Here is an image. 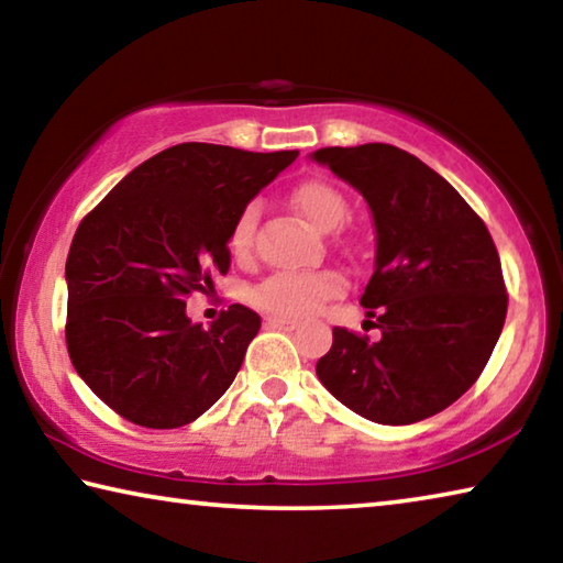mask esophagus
I'll return each mask as SVG.
<instances>
[{"label":"esophagus","instance_id":"esophagus-1","mask_svg":"<svg viewBox=\"0 0 563 563\" xmlns=\"http://www.w3.org/2000/svg\"><path fill=\"white\" fill-rule=\"evenodd\" d=\"M265 328H271V330H295V328H298V322L288 320V318H265Z\"/></svg>","mask_w":563,"mask_h":563}]
</instances>
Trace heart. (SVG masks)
<instances>
[{"label":"heart","instance_id":"b5f03b06","mask_svg":"<svg viewBox=\"0 0 563 563\" xmlns=\"http://www.w3.org/2000/svg\"><path fill=\"white\" fill-rule=\"evenodd\" d=\"M290 201L305 216V221L312 228H318V231H335L350 213L345 194L325 178L302 180V184L292 188ZM258 203H247L241 216L235 218L231 231V251L238 258H245V255L251 253L255 241V225H258ZM342 290H345V280H342V275L332 271H280L255 285V288L247 292V298H251L255 308L268 312L273 318L298 320L305 316H312L322 302L338 298Z\"/></svg>","mask_w":563,"mask_h":563}]
</instances>
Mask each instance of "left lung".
<instances>
[{"instance_id":"8db88e82","label":"left lung","mask_w":563,"mask_h":563,"mask_svg":"<svg viewBox=\"0 0 563 563\" xmlns=\"http://www.w3.org/2000/svg\"><path fill=\"white\" fill-rule=\"evenodd\" d=\"M312 158L373 211L375 273L360 302L383 332L373 342L332 328V347L316 365L320 383L379 424L442 412L479 379L507 320L487 225L437 170L397 146H330Z\"/></svg>"}]
</instances>
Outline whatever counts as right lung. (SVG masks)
Masks as SVG:
<instances>
[{"label":"right lung","mask_w":563,"mask_h":563,"mask_svg":"<svg viewBox=\"0 0 563 563\" xmlns=\"http://www.w3.org/2000/svg\"><path fill=\"white\" fill-rule=\"evenodd\" d=\"M295 158L190 141L133 168L84 216L66 258V347L113 412L176 430L231 387L261 316L235 302L211 328L194 325L186 298L228 273L235 218Z\"/></svg>","instance_id":"right-lung-1"}]
</instances>
